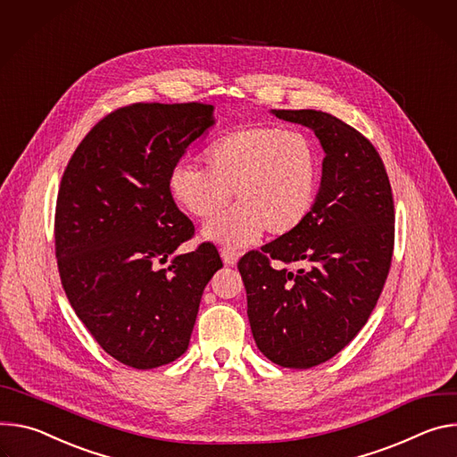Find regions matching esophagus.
<instances>
[{"label":"esophagus","instance_id":"34e87169","mask_svg":"<svg viewBox=\"0 0 457 457\" xmlns=\"http://www.w3.org/2000/svg\"><path fill=\"white\" fill-rule=\"evenodd\" d=\"M220 254H221L223 263L228 265V267L236 265V262H237V258H239V252L234 250V248H230V246H223V248L220 250Z\"/></svg>","mask_w":457,"mask_h":457}]
</instances>
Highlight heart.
Here are the masks:
<instances>
[{
    "instance_id": "b5f03b06",
    "label": "heart",
    "mask_w": 457,
    "mask_h": 457,
    "mask_svg": "<svg viewBox=\"0 0 457 457\" xmlns=\"http://www.w3.org/2000/svg\"><path fill=\"white\" fill-rule=\"evenodd\" d=\"M205 169L179 162L169 174L172 199L197 220L218 216L232 197L237 205L203 228L207 239L241 246L265 230L285 236L303 225L320 188V154L299 130L276 125L234 129L211 143Z\"/></svg>"
}]
</instances>
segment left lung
Listing matches in <instances>:
<instances>
[{
  "label": "left lung",
  "mask_w": 457,
  "mask_h": 457,
  "mask_svg": "<svg viewBox=\"0 0 457 457\" xmlns=\"http://www.w3.org/2000/svg\"><path fill=\"white\" fill-rule=\"evenodd\" d=\"M309 127L323 150L321 187L311 216L294 232L239 263L252 336L287 369H311L345 348L370 318L394 252V199L374 145L321 111H272ZM297 262L292 273L270 262Z\"/></svg>",
  "instance_id": "1"
}]
</instances>
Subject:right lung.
I'll return each mask as SVG.
<instances>
[{
	"mask_svg": "<svg viewBox=\"0 0 457 457\" xmlns=\"http://www.w3.org/2000/svg\"><path fill=\"white\" fill-rule=\"evenodd\" d=\"M212 112L205 104L121 107L92 127L62 178V285L99 346L132 369L185 353L203 290L223 267L211 243L158 267L194 236L167 181L188 145L214 125Z\"/></svg>",
	"mask_w": 457,
	"mask_h": 457,
	"instance_id": "obj_1",
	"label": "right lung"
}]
</instances>
